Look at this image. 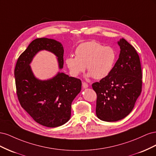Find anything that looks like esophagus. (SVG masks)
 Wrapping results in <instances>:
<instances>
[{
	"label": "esophagus",
	"mask_w": 156,
	"mask_h": 156,
	"mask_svg": "<svg viewBox=\"0 0 156 156\" xmlns=\"http://www.w3.org/2000/svg\"><path fill=\"white\" fill-rule=\"evenodd\" d=\"M82 86H83V88H87L88 87V84L85 82H83V84H82Z\"/></svg>",
	"instance_id": "obj_1"
}]
</instances>
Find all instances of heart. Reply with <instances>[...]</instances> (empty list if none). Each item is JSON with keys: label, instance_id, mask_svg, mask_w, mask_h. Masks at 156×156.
I'll return each instance as SVG.
<instances>
[{"label": "heart", "instance_id": "obj_1", "mask_svg": "<svg viewBox=\"0 0 156 156\" xmlns=\"http://www.w3.org/2000/svg\"><path fill=\"white\" fill-rule=\"evenodd\" d=\"M75 57L68 56L65 62L73 76L85 70L87 77L101 79L110 73L116 60V53L110 47H103L96 41L84 42L75 50Z\"/></svg>", "mask_w": 156, "mask_h": 156}]
</instances>
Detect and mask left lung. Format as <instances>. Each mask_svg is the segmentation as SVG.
<instances>
[{
  "mask_svg": "<svg viewBox=\"0 0 156 156\" xmlns=\"http://www.w3.org/2000/svg\"><path fill=\"white\" fill-rule=\"evenodd\" d=\"M119 58L111 72L100 82L92 84L97 94L96 112L105 122L123 119L133 110L142 90V69L135 49L122 38Z\"/></svg>",
  "mask_w": 156,
  "mask_h": 156,
  "instance_id": "obj_1",
  "label": "left lung"
}]
</instances>
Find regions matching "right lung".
<instances>
[{
	"instance_id": "obj_1",
	"label": "right lung",
	"mask_w": 156,
	"mask_h": 156,
	"mask_svg": "<svg viewBox=\"0 0 156 156\" xmlns=\"http://www.w3.org/2000/svg\"><path fill=\"white\" fill-rule=\"evenodd\" d=\"M42 50L55 54L59 68H63L64 48L60 42L46 37L33 40L18 58L16 65L17 95L21 107L37 123L55 127L70 119L72 103L81 92L82 83L79 79L60 72L45 81L37 79L30 64Z\"/></svg>"
}]
</instances>
